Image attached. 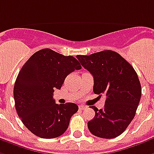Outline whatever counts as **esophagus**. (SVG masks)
I'll return each instance as SVG.
<instances>
[{
    "mask_svg": "<svg viewBox=\"0 0 154 154\" xmlns=\"http://www.w3.org/2000/svg\"><path fill=\"white\" fill-rule=\"evenodd\" d=\"M79 109H82V110H83V109H86V106H85V105H80V106H79Z\"/></svg>",
    "mask_w": 154,
    "mask_h": 154,
    "instance_id": "esophagus-1",
    "label": "esophagus"
}]
</instances>
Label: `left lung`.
I'll use <instances>...</instances> for the list:
<instances>
[{"instance_id":"1","label":"left lung","mask_w":154,"mask_h":154,"mask_svg":"<svg viewBox=\"0 0 154 154\" xmlns=\"http://www.w3.org/2000/svg\"><path fill=\"white\" fill-rule=\"evenodd\" d=\"M77 58L93 75L94 94L106 96L103 109L91 107L95 116L87 123L89 131L103 139L118 137L133 120L140 100L141 86L136 72L112 51L77 55Z\"/></svg>"}]
</instances>
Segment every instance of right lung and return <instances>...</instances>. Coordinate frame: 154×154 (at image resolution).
I'll use <instances>...</instances> for the list:
<instances>
[{
	"mask_svg": "<svg viewBox=\"0 0 154 154\" xmlns=\"http://www.w3.org/2000/svg\"><path fill=\"white\" fill-rule=\"evenodd\" d=\"M81 68L73 56H64L51 49L34 53L23 66L14 83V98L19 117L34 135L53 139L68 129L78 106L57 104L53 93L61 88L68 74Z\"/></svg>",
	"mask_w": 154,
	"mask_h": 154,
	"instance_id": "1",
	"label": "right lung"
}]
</instances>
